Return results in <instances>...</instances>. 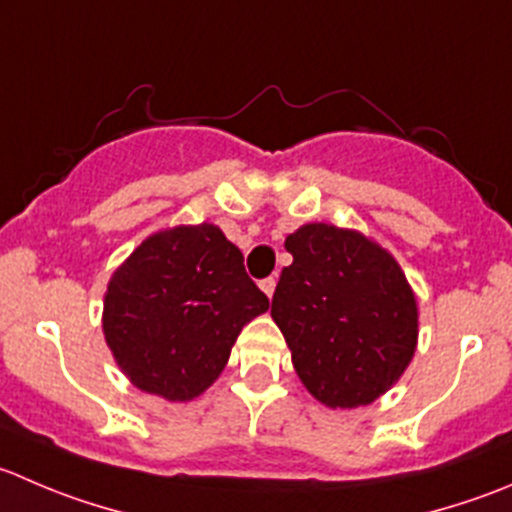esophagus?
Masks as SVG:
<instances>
[{
    "label": "esophagus",
    "mask_w": 512,
    "mask_h": 512,
    "mask_svg": "<svg viewBox=\"0 0 512 512\" xmlns=\"http://www.w3.org/2000/svg\"><path fill=\"white\" fill-rule=\"evenodd\" d=\"M275 285H277V280H275V277H267V280H262V282H260L262 292H265L267 297H272V292H275Z\"/></svg>",
    "instance_id": "1"
}]
</instances>
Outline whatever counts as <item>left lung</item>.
<instances>
[{
  "instance_id": "left-lung-1",
  "label": "left lung",
  "mask_w": 512,
  "mask_h": 512,
  "mask_svg": "<svg viewBox=\"0 0 512 512\" xmlns=\"http://www.w3.org/2000/svg\"><path fill=\"white\" fill-rule=\"evenodd\" d=\"M272 320L307 393L327 408L375 403L418 347V300L403 267L357 230L307 222L287 235Z\"/></svg>"
}]
</instances>
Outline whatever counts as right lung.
Wrapping results in <instances>:
<instances>
[{"mask_svg": "<svg viewBox=\"0 0 512 512\" xmlns=\"http://www.w3.org/2000/svg\"><path fill=\"white\" fill-rule=\"evenodd\" d=\"M242 262L200 222L155 232L112 272L102 332L135 388L187 403L220 377L242 327L270 307Z\"/></svg>", "mask_w": 512, "mask_h": 512, "instance_id": "right-lung-1", "label": "right lung"}]
</instances>
